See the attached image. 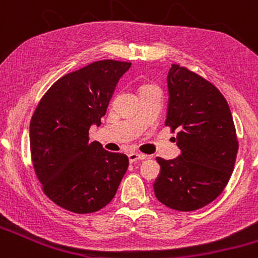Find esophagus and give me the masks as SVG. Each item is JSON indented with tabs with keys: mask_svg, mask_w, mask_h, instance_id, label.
I'll use <instances>...</instances> for the list:
<instances>
[{
	"mask_svg": "<svg viewBox=\"0 0 258 258\" xmlns=\"http://www.w3.org/2000/svg\"><path fill=\"white\" fill-rule=\"evenodd\" d=\"M127 156H129V161H131V163H134V161H138V160H146V159L149 157L147 155L138 154V152H131Z\"/></svg>",
	"mask_w": 258,
	"mask_h": 258,
	"instance_id": "1",
	"label": "esophagus"
}]
</instances>
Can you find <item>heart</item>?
I'll return each instance as SVG.
<instances>
[{"instance_id":"1","label":"heart","mask_w":258,"mask_h":258,"mask_svg":"<svg viewBox=\"0 0 258 258\" xmlns=\"http://www.w3.org/2000/svg\"><path fill=\"white\" fill-rule=\"evenodd\" d=\"M147 85H151V84H143V85L141 86V88H143V86H147Z\"/></svg>"}]
</instances>
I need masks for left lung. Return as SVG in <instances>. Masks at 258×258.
<instances>
[{
	"instance_id": "8db88e82",
	"label": "left lung",
	"mask_w": 258,
	"mask_h": 258,
	"mask_svg": "<svg viewBox=\"0 0 258 258\" xmlns=\"http://www.w3.org/2000/svg\"><path fill=\"white\" fill-rule=\"evenodd\" d=\"M168 89L165 126L177 131L181 155L156 159L161 170L155 195L175 211H197L213 202L231 177L239 149L235 125L225 97L194 71L172 64Z\"/></svg>"
}]
</instances>
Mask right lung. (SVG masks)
<instances>
[{"label": "right lung", "instance_id": "obj_1", "mask_svg": "<svg viewBox=\"0 0 258 258\" xmlns=\"http://www.w3.org/2000/svg\"><path fill=\"white\" fill-rule=\"evenodd\" d=\"M129 61H93L64 75L41 98L31 118L29 145L42 191L66 211L94 213L115 197L129 159L89 142L101 124L116 84Z\"/></svg>", "mask_w": 258, "mask_h": 258}]
</instances>
